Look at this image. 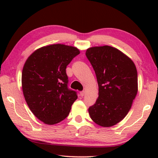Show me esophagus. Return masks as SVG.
<instances>
[{
  "label": "esophagus",
  "mask_w": 158,
  "mask_h": 158,
  "mask_svg": "<svg viewBox=\"0 0 158 158\" xmlns=\"http://www.w3.org/2000/svg\"><path fill=\"white\" fill-rule=\"evenodd\" d=\"M80 95H81L82 97L84 96V95H85V91H81V93H80Z\"/></svg>",
  "instance_id": "1"
}]
</instances>
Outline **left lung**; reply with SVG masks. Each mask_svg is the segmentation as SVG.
Listing matches in <instances>:
<instances>
[{"mask_svg":"<svg viewBox=\"0 0 158 158\" xmlns=\"http://www.w3.org/2000/svg\"><path fill=\"white\" fill-rule=\"evenodd\" d=\"M85 55L98 85V97L88 113L96 124L112 127L127 116L137 96V68L128 56L111 46L90 47Z\"/></svg>","mask_w":158,"mask_h":158,"instance_id":"left-lung-1","label":"left lung"}]
</instances>
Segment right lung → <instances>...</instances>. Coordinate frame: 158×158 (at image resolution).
Listing matches in <instances>:
<instances>
[{
	"label": "right lung",
	"mask_w": 158,
	"mask_h": 158,
	"mask_svg": "<svg viewBox=\"0 0 158 158\" xmlns=\"http://www.w3.org/2000/svg\"><path fill=\"white\" fill-rule=\"evenodd\" d=\"M80 54L77 47L56 44L39 48L27 58L21 84L26 102L34 115L44 124L64 120L77 98L68 89L66 68Z\"/></svg>",
	"instance_id": "1"
}]
</instances>
